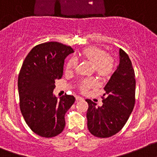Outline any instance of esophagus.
I'll return each instance as SVG.
<instances>
[{
    "mask_svg": "<svg viewBox=\"0 0 157 157\" xmlns=\"http://www.w3.org/2000/svg\"><path fill=\"white\" fill-rule=\"evenodd\" d=\"M81 100H83V98H81V97H79V96H77V97H76V101H81Z\"/></svg>",
    "mask_w": 157,
    "mask_h": 157,
    "instance_id": "1",
    "label": "esophagus"
}]
</instances>
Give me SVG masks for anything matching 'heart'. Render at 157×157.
<instances>
[{"instance_id":"1","label":"heart","mask_w":157,"mask_h":157,"mask_svg":"<svg viewBox=\"0 0 157 157\" xmlns=\"http://www.w3.org/2000/svg\"><path fill=\"white\" fill-rule=\"evenodd\" d=\"M79 58L82 61L91 65V70L95 75L101 80H105L111 77L116 67V61L113 56L101 47L89 46L84 48L79 54ZM77 63L73 58L66 62V71L71 73L76 68ZM96 82L94 79H84L79 82L78 88L80 91L84 93L91 88L96 87Z\"/></svg>"}]
</instances>
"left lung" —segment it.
Instances as JSON below:
<instances>
[{"label":"left lung","instance_id":"8db88e82","mask_svg":"<svg viewBox=\"0 0 157 157\" xmlns=\"http://www.w3.org/2000/svg\"><path fill=\"white\" fill-rule=\"evenodd\" d=\"M120 64L104 87L103 105L86 99L87 128L91 135L109 138L118 133L125 125L135 102V75L126 52L120 49Z\"/></svg>","mask_w":157,"mask_h":157}]
</instances>
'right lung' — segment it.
Here are the masks:
<instances>
[{
	"mask_svg": "<svg viewBox=\"0 0 157 157\" xmlns=\"http://www.w3.org/2000/svg\"><path fill=\"white\" fill-rule=\"evenodd\" d=\"M71 47L59 42L40 44L29 52L18 78L19 106L23 118L39 136L52 138L63 131L65 115L75 98L53 94L56 80L63 74L64 60L73 53Z\"/></svg>",
	"mask_w": 157,
	"mask_h": 157,
	"instance_id": "right-lung-1",
	"label": "right lung"
}]
</instances>
